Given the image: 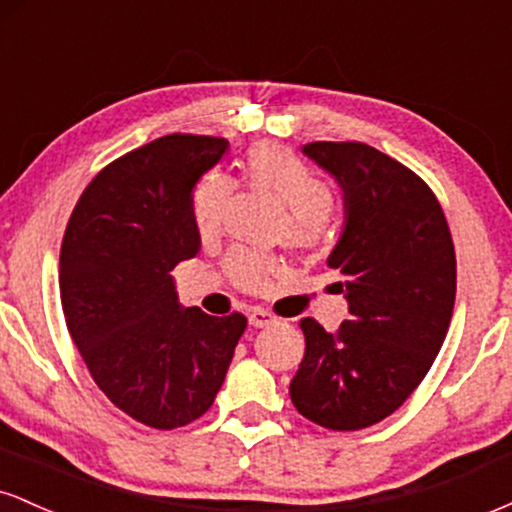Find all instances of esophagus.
<instances>
[{"mask_svg":"<svg viewBox=\"0 0 512 512\" xmlns=\"http://www.w3.org/2000/svg\"><path fill=\"white\" fill-rule=\"evenodd\" d=\"M274 322H276V317L272 313H267V310H262V308H255L250 313V325L255 327V330H262V327L274 325Z\"/></svg>","mask_w":512,"mask_h":512,"instance_id":"obj_1","label":"esophagus"}]
</instances>
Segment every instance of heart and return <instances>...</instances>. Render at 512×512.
Segmentation results:
<instances>
[{
  "instance_id": "heart-1",
  "label": "heart",
  "mask_w": 512,
  "mask_h": 512,
  "mask_svg": "<svg viewBox=\"0 0 512 512\" xmlns=\"http://www.w3.org/2000/svg\"><path fill=\"white\" fill-rule=\"evenodd\" d=\"M243 180L250 190L279 197L289 207L281 240L310 248L322 238L325 221L334 209L332 185L308 168L301 158L274 144L252 146L243 161ZM236 202V182L223 173H207L192 190V221L199 238L209 240L221 231ZM281 272V262L264 252L238 248L226 257V274L238 289L257 293Z\"/></svg>"
}]
</instances>
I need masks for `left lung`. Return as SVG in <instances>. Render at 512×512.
Masks as SVG:
<instances>
[{
  "mask_svg": "<svg viewBox=\"0 0 512 512\" xmlns=\"http://www.w3.org/2000/svg\"><path fill=\"white\" fill-rule=\"evenodd\" d=\"M303 154L344 190V231L327 264L349 320L325 332L303 317L305 356L291 402L332 431L368 428L404 404L436 361L455 308V245L431 187L361 142H313Z\"/></svg>",
  "mask_w": 512,
  "mask_h": 512,
  "instance_id": "left-lung-1",
  "label": "left lung"
}]
</instances>
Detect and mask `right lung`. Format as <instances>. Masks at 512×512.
Masks as SVG:
<instances>
[{
  "label": "right lung",
  "instance_id": "add662e5",
  "mask_svg": "<svg viewBox=\"0 0 512 512\" xmlns=\"http://www.w3.org/2000/svg\"><path fill=\"white\" fill-rule=\"evenodd\" d=\"M226 149L168 134L129 151L91 180L64 231L60 298L76 349L117 409L161 431L214 404L248 325L180 308L170 276L199 252L192 190Z\"/></svg>",
  "mask_w": 512,
  "mask_h": 512
}]
</instances>
